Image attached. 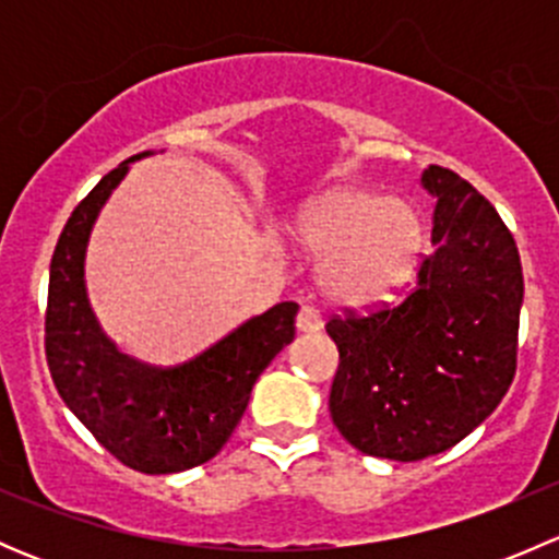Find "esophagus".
<instances>
[{"instance_id":"obj_1","label":"esophagus","mask_w":559,"mask_h":559,"mask_svg":"<svg viewBox=\"0 0 559 559\" xmlns=\"http://www.w3.org/2000/svg\"><path fill=\"white\" fill-rule=\"evenodd\" d=\"M297 330L300 332H319L321 330V316L313 306H302L297 313Z\"/></svg>"}]
</instances>
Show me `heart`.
<instances>
[{"mask_svg":"<svg viewBox=\"0 0 559 559\" xmlns=\"http://www.w3.org/2000/svg\"><path fill=\"white\" fill-rule=\"evenodd\" d=\"M292 238L319 262V286L330 300L368 308L408 278L421 248V222L408 202L346 186L302 207Z\"/></svg>","mask_w":559,"mask_h":559,"instance_id":"b5f03b06","label":"heart"}]
</instances>
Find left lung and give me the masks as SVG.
<instances>
[{
    "label": "left lung",
    "mask_w": 559,
    "mask_h": 559,
    "mask_svg": "<svg viewBox=\"0 0 559 559\" xmlns=\"http://www.w3.org/2000/svg\"><path fill=\"white\" fill-rule=\"evenodd\" d=\"M432 243L416 286L370 313L332 316L341 362L332 425L362 454L416 462L456 447L509 392L524 297L514 235L465 178L430 165Z\"/></svg>",
    "instance_id": "8db88e82"
}]
</instances>
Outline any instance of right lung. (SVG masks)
<instances>
[{
    "label": "right lung",
    "instance_id": "1",
    "mask_svg": "<svg viewBox=\"0 0 559 559\" xmlns=\"http://www.w3.org/2000/svg\"><path fill=\"white\" fill-rule=\"evenodd\" d=\"M121 162L72 211L50 259L45 359L67 408L132 471L178 473L222 452L251 389L275 354L295 341L297 302L253 316L194 359L175 368L138 362L99 330L83 281L86 243L99 207L123 180Z\"/></svg>",
    "mask_w": 559,
    "mask_h": 559
}]
</instances>
